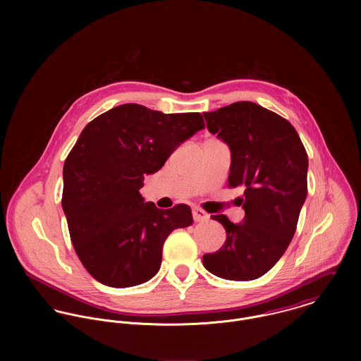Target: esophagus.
<instances>
[{"label":"esophagus","mask_w":361,"mask_h":361,"mask_svg":"<svg viewBox=\"0 0 361 361\" xmlns=\"http://www.w3.org/2000/svg\"><path fill=\"white\" fill-rule=\"evenodd\" d=\"M192 212H193V219H195V222H204L208 219V214H207L204 209H202V208H199V207H195L193 209H192Z\"/></svg>","instance_id":"esophagus-1"}]
</instances>
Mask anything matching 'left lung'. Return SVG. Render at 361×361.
Instances as JSON below:
<instances>
[{
	"instance_id": "left-lung-1",
	"label": "left lung",
	"mask_w": 361,
	"mask_h": 361,
	"mask_svg": "<svg viewBox=\"0 0 361 361\" xmlns=\"http://www.w3.org/2000/svg\"><path fill=\"white\" fill-rule=\"evenodd\" d=\"M203 115L208 130L231 149L228 186L245 190L246 212L240 224L211 215L225 228L226 240L203 256V265L224 279H257L283 256L296 232L309 157L292 123L258 104L238 102Z\"/></svg>"
}]
</instances>
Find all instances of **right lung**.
Wrapping results in <instances>:
<instances>
[{
    "instance_id": "add662e5",
    "label": "right lung",
    "mask_w": 361,
    "mask_h": 361,
    "mask_svg": "<svg viewBox=\"0 0 361 361\" xmlns=\"http://www.w3.org/2000/svg\"><path fill=\"white\" fill-rule=\"evenodd\" d=\"M203 128L199 112L122 104L82 130L63 164L62 208L75 252L94 279L112 288L147 282L169 233L192 225L190 207L159 209L139 190L145 175Z\"/></svg>"
}]
</instances>
